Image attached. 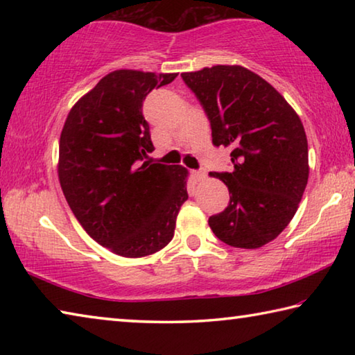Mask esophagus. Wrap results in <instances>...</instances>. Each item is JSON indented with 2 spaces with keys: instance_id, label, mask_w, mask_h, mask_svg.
Listing matches in <instances>:
<instances>
[{
  "instance_id": "obj_1",
  "label": "esophagus",
  "mask_w": 355,
  "mask_h": 355,
  "mask_svg": "<svg viewBox=\"0 0 355 355\" xmlns=\"http://www.w3.org/2000/svg\"><path fill=\"white\" fill-rule=\"evenodd\" d=\"M192 175H194L196 180H199V182H202V180L207 178V172L205 171H192Z\"/></svg>"
}]
</instances>
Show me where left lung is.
<instances>
[{"mask_svg":"<svg viewBox=\"0 0 355 355\" xmlns=\"http://www.w3.org/2000/svg\"><path fill=\"white\" fill-rule=\"evenodd\" d=\"M205 110L216 147H232V172L211 173L230 203L208 224L232 248L258 249L277 238L296 214L309 182V144L291 105L243 65L182 73Z\"/></svg>","mask_w":355,"mask_h":355,"instance_id":"1","label":"left lung"}]
</instances>
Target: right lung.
I'll use <instances>...</instances> for the list:
<instances>
[{"instance_id": "obj_1", "label": "right lung", "mask_w": 355, "mask_h": 355, "mask_svg": "<svg viewBox=\"0 0 355 355\" xmlns=\"http://www.w3.org/2000/svg\"><path fill=\"white\" fill-rule=\"evenodd\" d=\"M178 73L120 69L71 106L59 139L58 177L75 218L112 254L141 258L171 243L188 200L183 166L150 164L142 103Z\"/></svg>"}]
</instances>
